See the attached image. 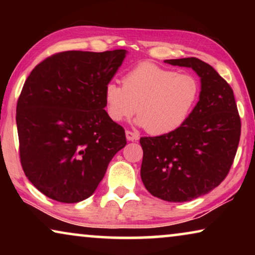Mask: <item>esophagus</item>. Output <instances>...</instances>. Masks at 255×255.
<instances>
[{
    "label": "esophagus",
    "mask_w": 255,
    "mask_h": 255,
    "mask_svg": "<svg viewBox=\"0 0 255 255\" xmlns=\"http://www.w3.org/2000/svg\"><path fill=\"white\" fill-rule=\"evenodd\" d=\"M125 134H127V139L128 141H133V140H138L139 139V134L137 132H132V131H127L125 132Z\"/></svg>",
    "instance_id": "34e87169"
}]
</instances>
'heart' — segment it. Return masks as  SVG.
Listing matches in <instances>:
<instances>
[{"label":"heart","mask_w":255,"mask_h":255,"mask_svg":"<svg viewBox=\"0 0 255 255\" xmlns=\"http://www.w3.org/2000/svg\"><path fill=\"white\" fill-rule=\"evenodd\" d=\"M123 86L108 82L104 103L108 117L120 123L138 110L137 123L151 134L175 131L190 116L200 96V85L191 74L142 62L123 76Z\"/></svg>","instance_id":"1"}]
</instances>
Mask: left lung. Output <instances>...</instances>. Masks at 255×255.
<instances>
[{
  "label": "left lung",
  "mask_w": 255,
  "mask_h": 255,
  "mask_svg": "<svg viewBox=\"0 0 255 255\" xmlns=\"http://www.w3.org/2000/svg\"><path fill=\"white\" fill-rule=\"evenodd\" d=\"M193 68L201 78L200 101L175 131L141 137V181L153 196L187 202L219 186L235 160L242 123L233 90L197 58L165 60Z\"/></svg>",
  "instance_id": "obj_1"
}]
</instances>
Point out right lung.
<instances>
[{"instance_id": "1", "label": "right lung", "mask_w": 255, "mask_h": 255, "mask_svg": "<svg viewBox=\"0 0 255 255\" xmlns=\"http://www.w3.org/2000/svg\"><path fill=\"white\" fill-rule=\"evenodd\" d=\"M127 51H66L38 64L17 101L20 165L45 196L76 203L93 195L116 153L123 127L104 110V87Z\"/></svg>"}]
</instances>
